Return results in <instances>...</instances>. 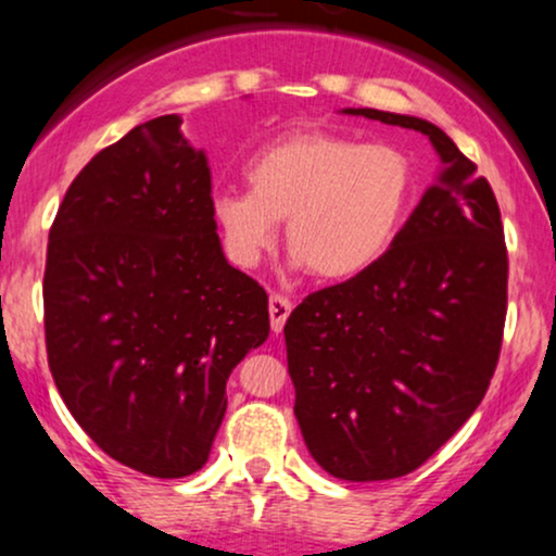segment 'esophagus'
I'll use <instances>...</instances> for the list:
<instances>
[{"instance_id":"esophagus-1","label":"esophagus","mask_w":556,"mask_h":556,"mask_svg":"<svg viewBox=\"0 0 556 556\" xmlns=\"http://www.w3.org/2000/svg\"><path fill=\"white\" fill-rule=\"evenodd\" d=\"M290 311H292V303L285 295L269 298V318H271L274 334H279V331L285 329V321H287V316H290Z\"/></svg>"}]
</instances>
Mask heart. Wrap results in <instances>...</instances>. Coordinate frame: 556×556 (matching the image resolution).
<instances>
[{
  "label": "heart",
  "mask_w": 556,
  "mask_h": 556,
  "mask_svg": "<svg viewBox=\"0 0 556 556\" xmlns=\"http://www.w3.org/2000/svg\"><path fill=\"white\" fill-rule=\"evenodd\" d=\"M251 190H219L212 216L227 258L253 269L287 219L295 266L321 279L358 277L387 253L413 193L407 156L389 143L331 132L274 140L248 159Z\"/></svg>",
  "instance_id": "heart-1"
}]
</instances>
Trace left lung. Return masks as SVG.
Listing matches in <instances>:
<instances>
[{"mask_svg":"<svg viewBox=\"0 0 556 556\" xmlns=\"http://www.w3.org/2000/svg\"><path fill=\"white\" fill-rule=\"evenodd\" d=\"M424 132L442 169L371 269L318 290L285 324L295 418L342 481L424 465L473 416L500 361L507 248L486 177L429 119L342 110Z\"/></svg>","mask_w":556,"mask_h":556,"instance_id":"1","label":"left lung"}]
</instances>
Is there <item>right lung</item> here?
Returning a JSON list of instances; mask_svg holds the SVG:
<instances>
[{
  "mask_svg": "<svg viewBox=\"0 0 556 556\" xmlns=\"http://www.w3.org/2000/svg\"><path fill=\"white\" fill-rule=\"evenodd\" d=\"M180 125L149 119L83 167L43 274L67 410L106 455L154 478L206 465L229 374L269 337V298L225 258L208 159Z\"/></svg>",
  "mask_w": 556,
  "mask_h": 556,
  "instance_id": "add662e5",
  "label": "right lung"
}]
</instances>
